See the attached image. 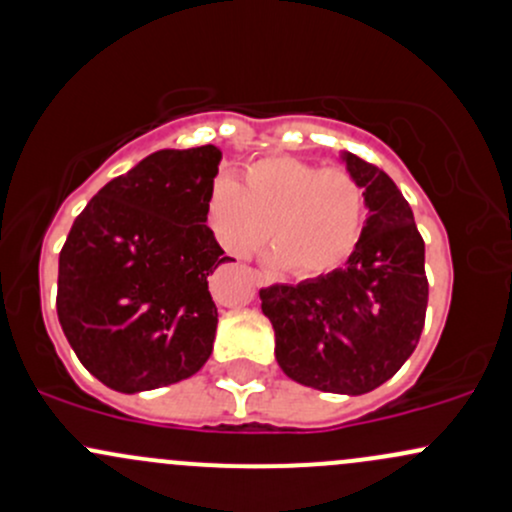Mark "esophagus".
I'll list each match as a JSON object with an SVG mask.
<instances>
[{"label":"esophagus","mask_w":512,"mask_h":512,"mask_svg":"<svg viewBox=\"0 0 512 512\" xmlns=\"http://www.w3.org/2000/svg\"><path fill=\"white\" fill-rule=\"evenodd\" d=\"M252 277H255V282L260 284V287H267V284H272V277L267 272H260V270H252Z\"/></svg>","instance_id":"1"}]
</instances>
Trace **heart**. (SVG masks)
<instances>
[{
	"label": "heart",
	"mask_w": 512,
	"mask_h": 512,
	"mask_svg": "<svg viewBox=\"0 0 512 512\" xmlns=\"http://www.w3.org/2000/svg\"><path fill=\"white\" fill-rule=\"evenodd\" d=\"M206 213L230 255H252L270 228L274 265L316 277L351 257L363 233L365 198L341 166L321 169L297 157H265L252 161L240 181L215 179Z\"/></svg>",
	"instance_id": "heart-1"
}]
</instances>
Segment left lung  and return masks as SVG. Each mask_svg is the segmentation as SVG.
<instances>
[{
    "label": "left lung",
    "instance_id": "1",
    "mask_svg": "<svg viewBox=\"0 0 512 512\" xmlns=\"http://www.w3.org/2000/svg\"><path fill=\"white\" fill-rule=\"evenodd\" d=\"M363 188L368 220L338 270L262 289L274 358L287 378L321 392L365 395L405 365L424 328L429 284L410 203L378 166L341 152Z\"/></svg>",
    "mask_w": 512,
    "mask_h": 512
}]
</instances>
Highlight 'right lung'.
<instances>
[{"mask_svg":"<svg viewBox=\"0 0 512 512\" xmlns=\"http://www.w3.org/2000/svg\"><path fill=\"white\" fill-rule=\"evenodd\" d=\"M223 152L159 149L105 184L58 257V321L90 375L134 395L181 383L213 353L208 277L230 262L208 228Z\"/></svg>","mask_w":512,"mask_h":512,"instance_id":"obj_1","label":"right lung"}]
</instances>
